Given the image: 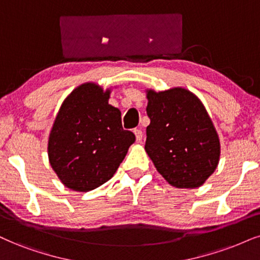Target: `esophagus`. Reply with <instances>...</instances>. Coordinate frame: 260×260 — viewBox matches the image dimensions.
I'll return each mask as SVG.
<instances>
[{
  "label": "esophagus",
  "instance_id": "1",
  "mask_svg": "<svg viewBox=\"0 0 260 260\" xmlns=\"http://www.w3.org/2000/svg\"><path fill=\"white\" fill-rule=\"evenodd\" d=\"M134 134H135L137 142H141V141H142V137H143L142 131H141L140 129H135V130H134Z\"/></svg>",
  "mask_w": 260,
  "mask_h": 260
}]
</instances>
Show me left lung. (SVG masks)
I'll use <instances>...</instances> for the list:
<instances>
[{"mask_svg": "<svg viewBox=\"0 0 260 260\" xmlns=\"http://www.w3.org/2000/svg\"><path fill=\"white\" fill-rule=\"evenodd\" d=\"M145 149L156 171L179 189L201 187L219 162L216 127L197 95L182 86L147 89Z\"/></svg>", "mask_w": 260, "mask_h": 260, "instance_id": "left-lung-1", "label": "left lung"}]
</instances>
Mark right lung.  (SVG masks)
<instances>
[{
    "instance_id": "obj_1",
    "label": "right lung",
    "mask_w": 260,
    "mask_h": 260,
    "mask_svg": "<svg viewBox=\"0 0 260 260\" xmlns=\"http://www.w3.org/2000/svg\"><path fill=\"white\" fill-rule=\"evenodd\" d=\"M111 89L81 84L63 100L48 140V158L71 190L100 187L119 168L135 135L121 126V113L108 104Z\"/></svg>"
}]
</instances>
